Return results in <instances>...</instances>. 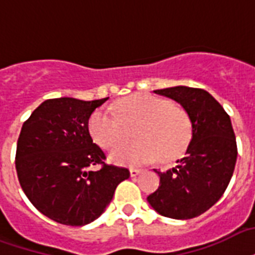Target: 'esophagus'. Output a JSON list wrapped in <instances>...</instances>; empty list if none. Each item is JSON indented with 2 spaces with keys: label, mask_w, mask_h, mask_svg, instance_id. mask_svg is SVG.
I'll return each instance as SVG.
<instances>
[{
  "label": "esophagus",
  "mask_w": 255,
  "mask_h": 255,
  "mask_svg": "<svg viewBox=\"0 0 255 255\" xmlns=\"http://www.w3.org/2000/svg\"><path fill=\"white\" fill-rule=\"evenodd\" d=\"M140 172L141 171L137 170V168H131V170H129V175H131L132 178H136V176L140 174Z\"/></svg>",
  "instance_id": "obj_1"
}]
</instances>
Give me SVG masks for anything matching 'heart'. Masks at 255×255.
<instances>
[{
    "mask_svg": "<svg viewBox=\"0 0 255 255\" xmlns=\"http://www.w3.org/2000/svg\"><path fill=\"white\" fill-rule=\"evenodd\" d=\"M115 112L96 110L89 119V132L103 148H112L129 137L136 141L111 151L112 162L126 166H143L156 159L170 162L187 149L192 136L191 119L182 107L148 93L122 99Z\"/></svg>",
    "mask_w": 255,
    "mask_h": 255,
    "instance_id": "1",
    "label": "heart"
}]
</instances>
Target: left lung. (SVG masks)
Segmentation results:
<instances>
[{"label":"left lung","instance_id":"obj_1","mask_svg":"<svg viewBox=\"0 0 255 255\" xmlns=\"http://www.w3.org/2000/svg\"><path fill=\"white\" fill-rule=\"evenodd\" d=\"M153 92L183 107L192 136L176 166L166 172L155 170L160 184L147 201L163 217L195 218L219 201L234 172L238 151L230 116L205 89L179 85Z\"/></svg>","mask_w":255,"mask_h":255}]
</instances>
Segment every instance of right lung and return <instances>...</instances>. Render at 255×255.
Returning a JSON list of instances; mask_svg holds the SVG:
<instances>
[{
	"label": "right lung",
	"instance_id": "1",
	"mask_svg": "<svg viewBox=\"0 0 255 255\" xmlns=\"http://www.w3.org/2000/svg\"><path fill=\"white\" fill-rule=\"evenodd\" d=\"M108 97L49 99L21 128L15 152L19 184L34 207L54 222L84 226L106 211L129 171L104 163L89 133V118ZM102 164L100 170L89 167Z\"/></svg>",
	"mask_w": 255,
	"mask_h": 255
}]
</instances>
